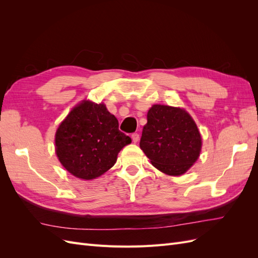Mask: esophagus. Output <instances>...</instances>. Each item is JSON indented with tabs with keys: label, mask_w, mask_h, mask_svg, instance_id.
I'll list each match as a JSON object with an SVG mask.
<instances>
[{
	"label": "esophagus",
	"mask_w": 258,
	"mask_h": 258,
	"mask_svg": "<svg viewBox=\"0 0 258 258\" xmlns=\"http://www.w3.org/2000/svg\"><path fill=\"white\" fill-rule=\"evenodd\" d=\"M131 139H132V141H134L135 143H137L139 141L140 136H139V134H137V132H135V134L131 135Z\"/></svg>",
	"instance_id": "obj_1"
}]
</instances>
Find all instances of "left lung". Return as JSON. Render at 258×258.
Instances as JSON below:
<instances>
[{
  "label": "left lung",
  "mask_w": 258,
  "mask_h": 258,
  "mask_svg": "<svg viewBox=\"0 0 258 258\" xmlns=\"http://www.w3.org/2000/svg\"><path fill=\"white\" fill-rule=\"evenodd\" d=\"M140 147L161 172L181 175L198 159L201 137L183 108L156 104L147 113Z\"/></svg>",
  "instance_id": "left-lung-1"
}]
</instances>
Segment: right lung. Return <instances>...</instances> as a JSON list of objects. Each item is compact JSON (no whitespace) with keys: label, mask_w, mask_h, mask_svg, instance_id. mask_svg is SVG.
I'll list each match as a JSON object with an SVG mask.
<instances>
[{"label":"right lung","mask_w":258,"mask_h":258,"mask_svg":"<svg viewBox=\"0 0 258 258\" xmlns=\"http://www.w3.org/2000/svg\"><path fill=\"white\" fill-rule=\"evenodd\" d=\"M56 153L70 173L92 179L112 168L131 139L104 104L84 101L70 112L56 132Z\"/></svg>","instance_id":"add662e5"}]
</instances>
